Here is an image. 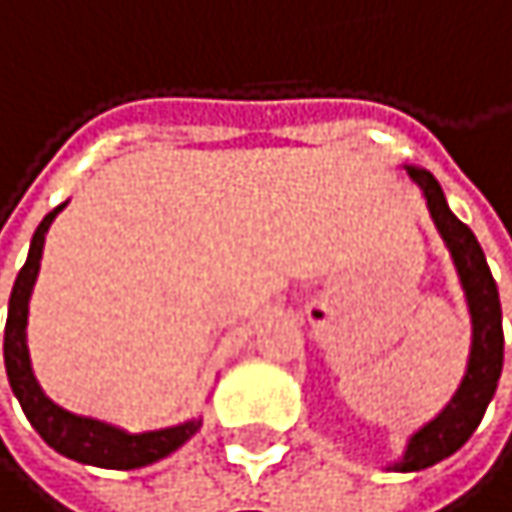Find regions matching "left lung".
I'll return each mask as SVG.
<instances>
[{
  "instance_id": "8db88e82",
  "label": "left lung",
  "mask_w": 512,
  "mask_h": 512,
  "mask_svg": "<svg viewBox=\"0 0 512 512\" xmlns=\"http://www.w3.org/2000/svg\"><path fill=\"white\" fill-rule=\"evenodd\" d=\"M411 179L423 188L429 215L450 248V258L456 264L468 312H471V357L465 378L456 390V396L447 402V408L429 420L420 432L411 435L405 456L390 465V471H423L438 465L441 459L453 456L480 426L501 378L504 366V330H501V300H498V285L489 273L486 254L471 233L468 224H462L450 206L447 197L438 185V179L429 170L408 167Z\"/></svg>"
}]
</instances>
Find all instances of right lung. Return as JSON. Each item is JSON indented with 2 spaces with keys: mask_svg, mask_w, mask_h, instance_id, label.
Returning <instances> with one entry per match:
<instances>
[{
  "mask_svg": "<svg viewBox=\"0 0 512 512\" xmlns=\"http://www.w3.org/2000/svg\"><path fill=\"white\" fill-rule=\"evenodd\" d=\"M65 209V203H59L53 212L44 215V221L38 224V230L32 233L29 242V258L23 264V270L17 273L11 300H8V321H5V372H8V384L23 408V414L29 417V423L35 426V432L62 456L83 462V465H98V468H116V471H131V468H143L152 465L164 456H170L173 450H179L197 429L200 420H185L179 426L170 429H155V432H122L110 423L92 420V417H77L65 408H59L56 402H50L44 396V390L38 387L35 375H32V363H29V348H26V321H29V297L41 270V251H44V233L50 230L53 218Z\"/></svg>",
  "mask_w": 512,
  "mask_h": 512,
  "instance_id": "obj_1",
  "label": "right lung"
}]
</instances>
